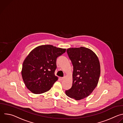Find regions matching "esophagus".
Instances as JSON below:
<instances>
[{
  "label": "esophagus",
  "mask_w": 123,
  "mask_h": 123,
  "mask_svg": "<svg viewBox=\"0 0 123 123\" xmlns=\"http://www.w3.org/2000/svg\"><path fill=\"white\" fill-rule=\"evenodd\" d=\"M60 79L61 81H62L64 79V77H60Z\"/></svg>",
  "instance_id": "esophagus-1"
}]
</instances>
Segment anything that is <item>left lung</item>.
<instances>
[{"label": "left lung", "mask_w": 123, "mask_h": 123, "mask_svg": "<svg viewBox=\"0 0 123 123\" xmlns=\"http://www.w3.org/2000/svg\"><path fill=\"white\" fill-rule=\"evenodd\" d=\"M74 67L73 85L66 94L76 100L90 95L97 85L100 75L98 57L91 49L81 47L67 49Z\"/></svg>", "instance_id": "left-lung-1"}]
</instances>
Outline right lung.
Here are the masks:
<instances>
[{
    "label": "right lung",
    "instance_id": "right-lung-1",
    "mask_svg": "<svg viewBox=\"0 0 123 123\" xmlns=\"http://www.w3.org/2000/svg\"><path fill=\"white\" fill-rule=\"evenodd\" d=\"M65 49L50 45H41L32 50L24 60L22 77L27 89L34 94L49 91L58 80L55 74L57 58Z\"/></svg>",
    "mask_w": 123,
    "mask_h": 123
}]
</instances>
